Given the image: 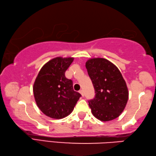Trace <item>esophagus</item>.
<instances>
[{
  "mask_svg": "<svg viewBox=\"0 0 156 156\" xmlns=\"http://www.w3.org/2000/svg\"><path fill=\"white\" fill-rule=\"evenodd\" d=\"M79 92H80V93L81 94V96H82V97H83V96H84V93H83V90H80L79 91Z\"/></svg>",
  "mask_w": 156,
  "mask_h": 156,
  "instance_id": "1",
  "label": "esophagus"
}]
</instances>
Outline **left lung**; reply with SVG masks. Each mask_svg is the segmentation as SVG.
Wrapping results in <instances>:
<instances>
[{"instance_id": "obj_1", "label": "left lung", "mask_w": 156, "mask_h": 156, "mask_svg": "<svg viewBox=\"0 0 156 156\" xmlns=\"http://www.w3.org/2000/svg\"><path fill=\"white\" fill-rule=\"evenodd\" d=\"M86 67L96 93L88 101L92 114L101 121L115 119L123 112L129 97L122 74L115 65L104 58L90 59Z\"/></svg>"}]
</instances>
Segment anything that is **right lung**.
I'll list each match as a JSON object with an SVG mask.
<instances>
[{
  "instance_id": "add662e5",
  "label": "right lung",
  "mask_w": 156,
  "mask_h": 156,
  "mask_svg": "<svg viewBox=\"0 0 156 156\" xmlns=\"http://www.w3.org/2000/svg\"><path fill=\"white\" fill-rule=\"evenodd\" d=\"M73 57H57L43 66L33 87L37 107L52 119H60L72 112L81 95L74 91L73 81L65 72L73 62Z\"/></svg>"
}]
</instances>
